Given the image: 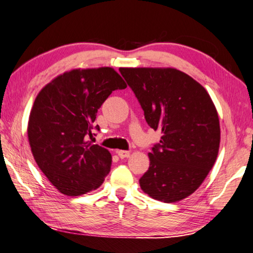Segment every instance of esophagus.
<instances>
[{"label": "esophagus", "instance_id": "obj_1", "mask_svg": "<svg viewBox=\"0 0 253 253\" xmlns=\"http://www.w3.org/2000/svg\"><path fill=\"white\" fill-rule=\"evenodd\" d=\"M116 153L118 154L119 158H122V159L129 157V155H130V153H129V151H128V150H117Z\"/></svg>", "mask_w": 253, "mask_h": 253}]
</instances>
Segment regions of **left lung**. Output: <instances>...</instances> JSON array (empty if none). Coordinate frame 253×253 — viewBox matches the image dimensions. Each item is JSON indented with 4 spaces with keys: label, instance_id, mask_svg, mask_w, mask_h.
Here are the masks:
<instances>
[{
    "label": "left lung",
    "instance_id": "1",
    "mask_svg": "<svg viewBox=\"0 0 253 253\" xmlns=\"http://www.w3.org/2000/svg\"><path fill=\"white\" fill-rule=\"evenodd\" d=\"M144 111L162 132L139 179L151 198L176 203L198 189L217 159L220 126L217 109L198 82L176 68H119Z\"/></svg>",
    "mask_w": 253,
    "mask_h": 253
}]
</instances>
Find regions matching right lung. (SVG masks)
Returning a JSON list of instances; mask_svg holds the SVG:
<instances>
[{
	"label": "right lung",
	"mask_w": 253,
	"mask_h": 253,
	"mask_svg": "<svg viewBox=\"0 0 253 253\" xmlns=\"http://www.w3.org/2000/svg\"><path fill=\"white\" fill-rule=\"evenodd\" d=\"M126 87L112 67L73 70L48 83L35 98L27 126L31 150L59 192L81 196L105 180L112 155L87 137L99 130L93 123L103 103Z\"/></svg>",
	"instance_id": "add662e5"
}]
</instances>
